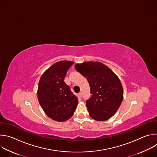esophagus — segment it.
Segmentation results:
<instances>
[{"mask_svg":"<svg viewBox=\"0 0 157 157\" xmlns=\"http://www.w3.org/2000/svg\"><path fill=\"white\" fill-rule=\"evenodd\" d=\"M78 95H79V98H81V97H82V93H81V92L79 93L78 94Z\"/></svg>","mask_w":157,"mask_h":157,"instance_id":"esophagus-1","label":"esophagus"}]
</instances>
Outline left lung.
Masks as SVG:
<instances>
[{
  "label": "left lung",
  "instance_id": "left-lung-1",
  "mask_svg": "<svg viewBox=\"0 0 157 157\" xmlns=\"http://www.w3.org/2000/svg\"><path fill=\"white\" fill-rule=\"evenodd\" d=\"M75 69L86 77L91 97L86 104L89 116L97 121L113 116L120 107L124 91L117 75L101 62L87 61L75 65Z\"/></svg>",
  "mask_w": 157,
  "mask_h": 157
}]
</instances>
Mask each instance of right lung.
<instances>
[{
  "label": "right lung",
  "mask_w": 157,
  "mask_h": 157,
  "mask_svg": "<svg viewBox=\"0 0 157 157\" xmlns=\"http://www.w3.org/2000/svg\"><path fill=\"white\" fill-rule=\"evenodd\" d=\"M74 62L61 61L53 64L40 78L37 96L45 114L58 122L70 119L78 104V98L64 81L67 71Z\"/></svg>",
  "instance_id": "add662e5"
}]
</instances>
